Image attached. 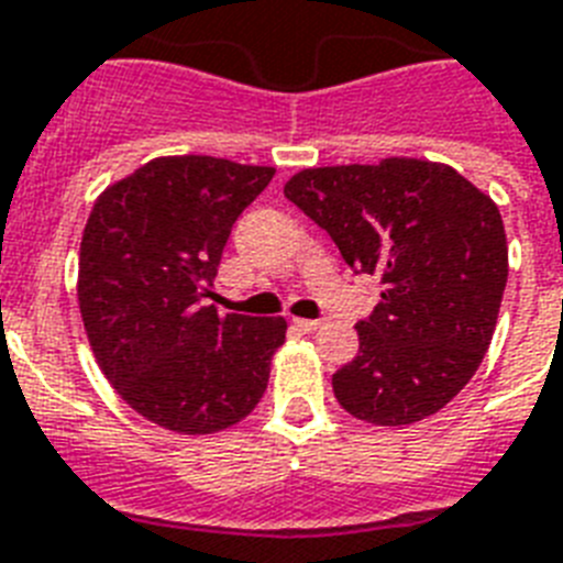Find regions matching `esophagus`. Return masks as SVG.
I'll return each mask as SVG.
<instances>
[{"label":"esophagus","instance_id":"obj_1","mask_svg":"<svg viewBox=\"0 0 563 563\" xmlns=\"http://www.w3.org/2000/svg\"><path fill=\"white\" fill-rule=\"evenodd\" d=\"M295 327L300 329V332H318V329L323 327V321L321 318H314V321L312 318H295Z\"/></svg>","mask_w":563,"mask_h":563}]
</instances>
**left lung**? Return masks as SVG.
<instances>
[{
    "instance_id": "obj_1",
    "label": "left lung",
    "mask_w": 563,
    "mask_h": 563,
    "mask_svg": "<svg viewBox=\"0 0 563 563\" xmlns=\"http://www.w3.org/2000/svg\"><path fill=\"white\" fill-rule=\"evenodd\" d=\"M355 274L385 291L358 329V355L332 376L346 413L413 424L477 373L509 277L504 219L448 164L385 158L312 167L283 187Z\"/></svg>"
}]
</instances>
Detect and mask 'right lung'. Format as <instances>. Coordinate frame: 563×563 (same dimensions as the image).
<instances>
[{
    "label": "right lung",
    "instance_id": "obj_1",
    "mask_svg": "<svg viewBox=\"0 0 563 563\" xmlns=\"http://www.w3.org/2000/svg\"><path fill=\"white\" fill-rule=\"evenodd\" d=\"M274 167L167 155L107 187L80 242L77 300L91 353L132 410L176 433H217L257 408L283 318L205 306L240 213Z\"/></svg>",
    "mask_w": 563,
    "mask_h": 563
}]
</instances>
